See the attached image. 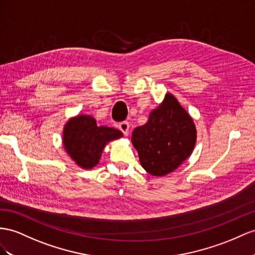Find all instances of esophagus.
Returning a JSON list of instances; mask_svg holds the SVG:
<instances>
[{
  "label": "esophagus",
  "mask_w": 255,
  "mask_h": 255,
  "mask_svg": "<svg viewBox=\"0 0 255 255\" xmlns=\"http://www.w3.org/2000/svg\"><path fill=\"white\" fill-rule=\"evenodd\" d=\"M119 129L121 130V131H122L124 134L128 135V133H129V123H127V122L120 123Z\"/></svg>",
  "instance_id": "obj_1"
}]
</instances>
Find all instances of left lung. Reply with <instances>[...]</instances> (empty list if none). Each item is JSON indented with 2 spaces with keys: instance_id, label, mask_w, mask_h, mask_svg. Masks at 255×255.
Returning a JSON list of instances; mask_svg holds the SVG:
<instances>
[{
  "instance_id": "obj_1",
  "label": "left lung",
  "mask_w": 255,
  "mask_h": 255,
  "mask_svg": "<svg viewBox=\"0 0 255 255\" xmlns=\"http://www.w3.org/2000/svg\"><path fill=\"white\" fill-rule=\"evenodd\" d=\"M197 139L192 116L172 94L148 115V121L132 131L131 142L141 166L154 177L173 172L191 156Z\"/></svg>"
}]
</instances>
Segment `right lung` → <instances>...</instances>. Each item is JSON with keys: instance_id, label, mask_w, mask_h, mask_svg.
Masks as SVG:
<instances>
[{"instance_id": "add662e5", "label": "right lung", "mask_w": 255, "mask_h": 255, "mask_svg": "<svg viewBox=\"0 0 255 255\" xmlns=\"http://www.w3.org/2000/svg\"><path fill=\"white\" fill-rule=\"evenodd\" d=\"M120 130L98 125L91 115L78 114L64 124V151L75 165L90 170L99 164L104 147L123 136Z\"/></svg>"}]
</instances>
